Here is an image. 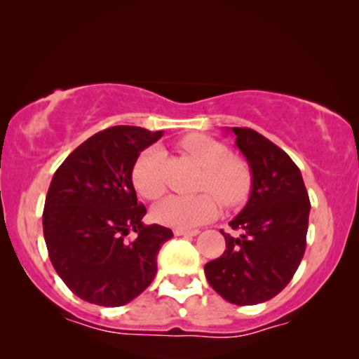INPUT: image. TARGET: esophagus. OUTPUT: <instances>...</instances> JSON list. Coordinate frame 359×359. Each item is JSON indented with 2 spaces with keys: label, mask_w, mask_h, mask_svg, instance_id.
I'll return each instance as SVG.
<instances>
[{
  "label": "esophagus",
  "mask_w": 359,
  "mask_h": 359,
  "mask_svg": "<svg viewBox=\"0 0 359 359\" xmlns=\"http://www.w3.org/2000/svg\"><path fill=\"white\" fill-rule=\"evenodd\" d=\"M198 229H175V236H196Z\"/></svg>",
  "instance_id": "34e87169"
}]
</instances>
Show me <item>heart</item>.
Instances as JSON below:
<instances>
[{"label":"heart","mask_w":359,"mask_h":359,"mask_svg":"<svg viewBox=\"0 0 359 359\" xmlns=\"http://www.w3.org/2000/svg\"><path fill=\"white\" fill-rule=\"evenodd\" d=\"M180 144L203 168L200 189L213 193L224 206H236L245 201L251 189V171L246 163L229 156L226 146L205 135L184 136ZM161 159L163 153L158 148H148L133 166V184L148 200H154L165 191ZM218 203L211 194H171L154 206L153 218L165 226L189 229L215 218Z\"/></svg>","instance_id":"b5f03b06"}]
</instances>
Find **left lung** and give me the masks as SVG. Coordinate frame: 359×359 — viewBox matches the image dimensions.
Instances as JSON below:
<instances>
[{
    "label": "left lung",
    "instance_id": "1",
    "mask_svg": "<svg viewBox=\"0 0 359 359\" xmlns=\"http://www.w3.org/2000/svg\"><path fill=\"white\" fill-rule=\"evenodd\" d=\"M251 170V194L223 233L224 253L205 264L206 280L238 306L264 303L291 281L306 250L309 198L299 168L263 135L231 128Z\"/></svg>",
    "mask_w": 359,
    "mask_h": 359
}]
</instances>
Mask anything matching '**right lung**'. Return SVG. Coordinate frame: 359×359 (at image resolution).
<instances>
[{"label": "right lung", "instance_id": "1", "mask_svg": "<svg viewBox=\"0 0 359 359\" xmlns=\"http://www.w3.org/2000/svg\"><path fill=\"white\" fill-rule=\"evenodd\" d=\"M163 136L113 126L79 144L53 176L43 211L48 255L78 298L123 306L151 285L170 228L144 224L131 172L144 148ZM135 233L131 242L126 240Z\"/></svg>", "mask_w": 359, "mask_h": 359}]
</instances>
